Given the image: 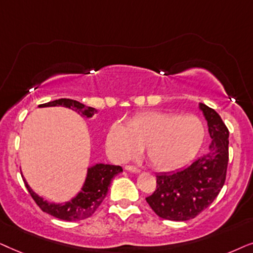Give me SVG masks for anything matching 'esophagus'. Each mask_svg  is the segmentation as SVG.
<instances>
[{"label": "esophagus", "instance_id": "1", "mask_svg": "<svg viewBox=\"0 0 253 253\" xmlns=\"http://www.w3.org/2000/svg\"><path fill=\"white\" fill-rule=\"evenodd\" d=\"M125 169L127 171H130V172H134V173H139L140 172V169L137 167H134V166H126L125 167Z\"/></svg>", "mask_w": 253, "mask_h": 253}]
</instances>
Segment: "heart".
Instances as JSON below:
<instances>
[{"label":"heart","instance_id":"b5f03b06","mask_svg":"<svg viewBox=\"0 0 253 253\" xmlns=\"http://www.w3.org/2000/svg\"><path fill=\"white\" fill-rule=\"evenodd\" d=\"M205 127L194 114L148 111L126 125L114 123L107 133L110 154L119 161L135 156L144 147V156L156 170L170 171L185 166L200 150Z\"/></svg>","mask_w":253,"mask_h":253}]
</instances>
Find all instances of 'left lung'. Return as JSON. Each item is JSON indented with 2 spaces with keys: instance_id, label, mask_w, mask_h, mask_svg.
I'll return each instance as SVG.
<instances>
[{
  "instance_id": "1",
  "label": "left lung",
  "mask_w": 253,
  "mask_h": 253,
  "mask_svg": "<svg viewBox=\"0 0 253 253\" xmlns=\"http://www.w3.org/2000/svg\"><path fill=\"white\" fill-rule=\"evenodd\" d=\"M211 137L210 150L190 167L156 178V190L146 198L155 213L170 221H187L210 206L223 187L228 167L229 130L216 111L199 104Z\"/></svg>"
}]
</instances>
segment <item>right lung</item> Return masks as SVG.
<instances>
[{
	"instance_id": "obj_1",
	"label": "right lung",
	"mask_w": 253,
	"mask_h": 253,
	"mask_svg": "<svg viewBox=\"0 0 253 253\" xmlns=\"http://www.w3.org/2000/svg\"><path fill=\"white\" fill-rule=\"evenodd\" d=\"M47 106H65L72 109L80 113L82 117L91 118L97 112L96 109L90 106H85L84 104L74 99L61 98L42 104L39 107ZM123 172V168L119 166H111V164H96L87 169L86 178L84 181L83 187L72 200L66 201L63 204H54L43 200L42 197L35 193L32 188L29 186L25 179V186L29 193L31 194L33 200L40 207V210L52 216L65 221H80L90 217L95 213L97 208L100 206L103 200L105 199L111 180L118 173Z\"/></svg>"
}]
</instances>
